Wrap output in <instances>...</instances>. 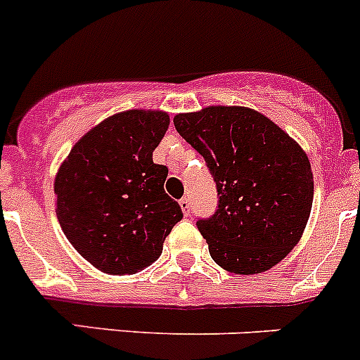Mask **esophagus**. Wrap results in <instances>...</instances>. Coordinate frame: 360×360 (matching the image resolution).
Returning <instances> with one entry per match:
<instances>
[{
	"label": "esophagus",
	"mask_w": 360,
	"mask_h": 360,
	"mask_svg": "<svg viewBox=\"0 0 360 360\" xmlns=\"http://www.w3.org/2000/svg\"><path fill=\"white\" fill-rule=\"evenodd\" d=\"M180 207H182L184 215H186V217H189L191 215V200L189 198H182V200H180Z\"/></svg>",
	"instance_id": "obj_1"
}]
</instances>
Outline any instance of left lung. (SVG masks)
Here are the masks:
<instances>
[{
  "label": "left lung",
  "mask_w": 360,
  "mask_h": 360,
  "mask_svg": "<svg viewBox=\"0 0 360 360\" xmlns=\"http://www.w3.org/2000/svg\"><path fill=\"white\" fill-rule=\"evenodd\" d=\"M173 123L217 186V210L196 222L212 259L244 276L272 269L299 244L313 207L306 152L272 120L240 105L182 112Z\"/></svg>",
  "instance_id": "8db88e82"
}]
</instances>
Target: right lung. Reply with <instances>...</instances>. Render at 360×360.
<instances>
[{"mask_svg": "<svg viewBox=\"0 0 360 360\" xmlns=\"http://www.w3.org/2000/svg\"><path fill=\"white\" fill-rule=\"evenodd\" d=\"M169 125L164 111L131 109L105 118L72 146L54 178L65 237L105 274L152 265L182 208L164 191L167 167L153 150Z\"/></svg>", "mask_w": 360, "mask_h": 360, "instance_id": "add662e5", "label": "right lung"}]
</instances>
